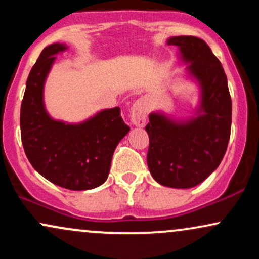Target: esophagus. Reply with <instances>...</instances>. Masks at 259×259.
Instances as JSON below:
<instances>
[{"label": "esophagus", "instance_id": "34e87169", "mask_svg": "<svg viewBox=\"0 0 259 259\" xmlns=\"http://www.w3.org/2000/svg\"><path fill=\"white\" fill-rule=\"evenodd\" d=\"M150 106H148V101L145 97H140L134 102L132 107V112H130V120L135 126H144L146 124L147 114Z\"/></svg>", "mask_w": 259, "mask_h": 259}]
</instances>
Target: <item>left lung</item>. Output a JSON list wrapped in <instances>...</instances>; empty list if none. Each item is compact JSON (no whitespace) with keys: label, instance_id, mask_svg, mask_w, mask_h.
I'll list each match as a JSON object with an SVG mask.
<instances>
[{"label":"left lung","instance_id":"left-lung-1","mask_svg":"<svg viewBox=\"0 0 259 259\" xmlns=\"http://www.w3.org/2000/svg\"><path fill=\"white\" fill-rule=\"evenodd\" d=\"M168 45L180 49L189 70L202 86L200 117L174 123L152 113L146 132L150 138L147 165L160 185L189 189L207 179L221 164L231 129V97L219 59L202 38L175 36Z\"/></svg>","mask_w":259,"mask_h":259}]
</instances>
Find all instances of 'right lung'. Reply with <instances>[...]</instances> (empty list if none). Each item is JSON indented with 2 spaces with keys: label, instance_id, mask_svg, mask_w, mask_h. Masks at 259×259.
Returning a JSON list of instances; mask_svg holds the SVG:
<instances>
[{
  "label": "right lung",
  "instance_id": "obj_1",
  "mask_svg": "<svg viewBox=\"0 0 259 259\" xmlns=\"http://www.w3.org/2000/svg\"><path fill=\"white\" fill-rule=\"evenodd\" d=\"M64 50L63 44L45 47L31 68L20 107V135L35 170L56 185L81 191L107 180L115 147L130 127L119 107L100 112L78 125L50 118L44 107V82L55 55Z\"/></svg>",
  "mask_w": 259,
  "mask_h": 259
}]
</instances>
